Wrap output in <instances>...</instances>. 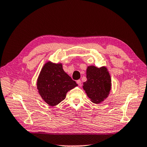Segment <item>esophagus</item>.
<instances>
[{"instance_id":"esophagus-1","label":"esophagus","mask_w":147,"mask_h":147,"mask_svg":"<svg viewBox=\"0 0 147 147\" xmlns=\"http://www.w3.org/2000/svg\"><path fill=\"white\" fill-rule=\"evenodd\" d=\"M76 83H78V85L80 86V87H81V86H82V82H81V80H77Z\"/></svg>"}]
</instances>
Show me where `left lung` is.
Returning a JSON list of instances; mask_svg holds the SVG:
<instances>
[{
    "instance_id": "obj_1",
    "label": "left lung",
    "mask_w": 147,
    "mask_h": 147,
    "mask_svg": "<svg viewBox=\"0 0 147 147\" xmlns=\"http://www.w3.org/2000/svg\"><path fill=\"white\" fill-rule=\"evenodd\" d=\"M86 73L87 80L83 83V90L92 102L99 104L110 94L111 87L110 74L105 66L98 68L94 65L88 66Z\"/></svg>"
}]
</instances>
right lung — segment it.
Instances as JSON below:
<instances>
[{"mask_svg":"<svg viewBox=\"0 0 147 147\" xmlns=\"http://www.w3.org/2000/svg\"><path fill=\"white\" fill-rule=\"evenodd\" d=\"M78 85L65 73L61 63L48 61L41 69L37 80V88L42 99L51 106L65 98L68 91Z\"/></svg>","mask_w":147,"mask_h":147,"instance_id":"right-lung-1","label":"right lung"}]
</instances>
